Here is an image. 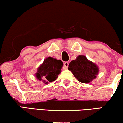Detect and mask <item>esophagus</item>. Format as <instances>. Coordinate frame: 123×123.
Segmentation results:
<instances>
[{"label":"esophagus","instance_id":"esophagus-1","mask_svg":"<svg viewBox=\"0 0 123 123\" xmlns=\"http://www.w3.org/2000/svg\"><path fill=\"white\" fill-rule=\"evenodd\" d=\"M68 66H69V62H65L64 63V64H63V66H64L65 69H66L68 68Z\"/></svg>","mask_w":123,"mask_h":123}]
</instances>
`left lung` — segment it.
I'll use <instances>...</instances> for the list:
<instances>
[{
    "label": "left lung",
    "instance_id": "obj_1",
    "mask_svg": "<svg viewBox=\"0 0 123 123\" xmlns=\"http://www.w3.org/2000/svg\"><path fill=\"white\" fill-rule=\"evenodd\" d=\"M68 70L72 72L79 81L83 83L92 81L99 72L98 66L83 55H79L76 60L70 62Z\"/></svg>",
    "mask_w": 123,
    "mask_h": 123
}]
</instances>
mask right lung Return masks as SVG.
<instances>
[{
  "mask_svg": "<svg viewBox=\"0 0 123 123\" xmlns=\"http://www.w3.org/2000/svg\"><path fill=\"white\" fill-rule=\"evenodd\" d=\"M63 65L61 60H58L51 57L46 58L38 67L35 76L39 81L47 84L49 82L56 80L61 72Z\"/></svg>",
  "mask_w": 123,
  "mask_h": 123,
  "instance_id": "obj_1",
  "label": "right lung"
}]
</instances>
